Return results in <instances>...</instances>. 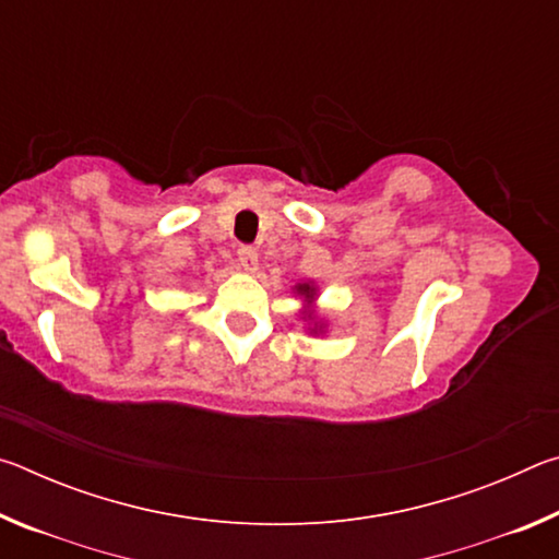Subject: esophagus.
I'll use <instances>...</instances> for the list:
<instances>
[{"mask_svg":"<svg viewBox=\"0 0 559 559\" xmlns=\"http://www.w3.org/2000/svg\"><path fill=\"white\" fill-rule=\"evenodd\" d=\"M236 257H239L241 271H257V266H259V251L253 249V246H239Z\"/></svg>","mask_w":559,"mask_h":559,"instance_id":"1","label":"esophagus"}]
</instances>
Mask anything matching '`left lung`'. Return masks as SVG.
Wrapping results in <instances>:
<instances>
[{
  "label": "left lung",
  "mask_w": 559,
  "mask_h": 559,
  "mask_svg": "<svg viewBox=\"0 0 559 559\" xmlns=\"http://www.w3.org/2000/svg\"><path fill=\"white\" fill-rule=\"evenodd\" d=\"M293 290H296L298 296L308 302V308H302V318H306V320H310V323H313V320H316V313H313V310H310V302H313V300H316V296H318L316 286H313V283H310V281H306V283H298V286L293 288ZM308 330H310V333H313V335H318V333H323V325L316 323L313 328H308Z\"/></svg>",
  "instance_id": "8db88e82"
}]
</instances>
